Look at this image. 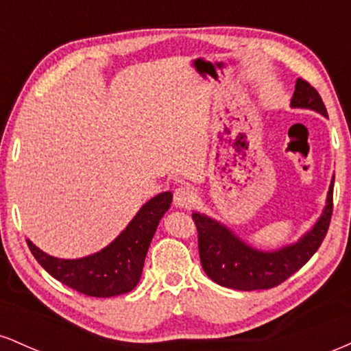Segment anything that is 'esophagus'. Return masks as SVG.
Instances as JSON below:
<instances>
[{
  "mask_svg": "<svg viewBox=\"0 0 351 351\" xmlns=\"http://www.w3.org/2000/svg\"><path fill=\"white\" fill-rule=\"evenodd\" d=\"M196 199V193L189 186H180L175 189L173 195V203L176 208H189Z\"/></svg>",
  "mask_w": 351,
  "mask_h": 351,
  "instance_id": "obj_1",
  "label": "esophagus"
}]
</instances>
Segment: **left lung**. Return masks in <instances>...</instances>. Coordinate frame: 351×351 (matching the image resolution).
Returning <instances> with one entry per match:
<instances>
[{"mask_svg":"<svg viewBox=\"0 0 351 351\" xmlns=\"http://www.w3.org/2000/svg\"><path fill=\"white\" fill-rule=\"evenodd\" d=\"M291 107L307 108L328 119L327 108L318 92L302 79L295 82ZM333 181L335 176L330 181L325 208L315 224L295 243L274 251L254 247L221 221L204 213L193 211V219L198 228L199 259L206 276L223 287L237 291L272 289L289 279L317 252L327 234L333 211Z\"/></svg>","mask_w":351,"mask_h":351,"instance_id":"8db88e82","label":"left lung"}]
</instances>
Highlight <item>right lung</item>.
Segmentation results:
<instances>
[{
	"mask_svg": "<svg viewBox=\"0 0 351 351\" xmlns=\"http://www.w3.org/2000/svg\"><path fill=\"white\" fill-rule=\"evenodd\" d=\"M171 191L148 199L119 236L100 251L79 259H60L26 239L39 264L67 287L90 297H115L130 292L142 277L148 247L160 219L170 209Z\"/></svg>",
	"mask_w": 351,
	"mask_h": 351,
	"instance_id": "1",
	"label": "right lung"
}]
</instances>
